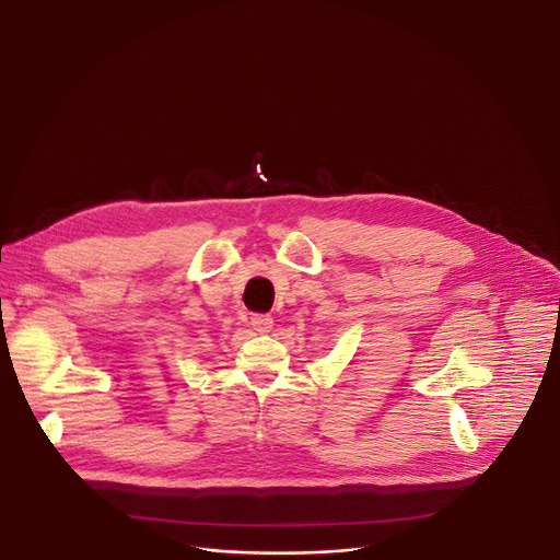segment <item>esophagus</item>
<instances>
[{
    "instance_id": "34e87169",
    "label": "esophagus",
    "mask_w": 560,
    "mask_h": 560,
    "mask_svg": "<svg viewBox=\"0 0 560 560\" xmlns=\"http://www.w3.org/2000/svg\"><path fill=\"white\" fill-rule=\"evenodd\" d=\"M272 324H275V319H272L270 315H254V317H252V328H254L256 332H270Z\"/></svg>"
}]
</instances>
